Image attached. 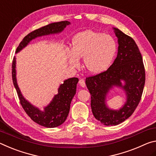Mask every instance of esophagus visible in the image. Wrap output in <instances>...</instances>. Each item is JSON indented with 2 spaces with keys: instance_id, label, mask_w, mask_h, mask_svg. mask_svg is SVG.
Returning <instances> with one entry per match:
<instances>
[{
  "instance_id": "obj_1",
  "label": "esophagus",
  "mask_w": 156,
  "mask_h": 156,
  "mask_svg": "<svg viewBox=\"0 0 156 156\" xmlns=\"http://www.w3.org/2000/svg\"><path fill=\"white\" fill-rule=\"evenodd\" d=\"M79 83H80V85L82 88H84L86 86L85 81H84V80H83V79H81V80H80V81H79Z\"/></svg>"
}]
</instances>
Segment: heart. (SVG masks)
I'll use <instances>...</instances> for the list:
<instances>
[{"mask_svg":"<svg viewBox=\"0 0 156 156\" xmlns=\"http://www.w3.org/2000/svg\"><path fill=\"white\" fill-rule=\"evenodd\" d=\"M73 50L68 52L71 65L78 68L79 58H83L86 68L92 73H103L111 65L117 44L111 36L93 30L78 33L73 37Z\"/></svg>","mask_w":156,"mask_h":156,"instance_id":"obj_1","label":"heart"}]
</instances>
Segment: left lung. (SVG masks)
I'll return each mask as SVG.
<instances>
[{
    "mask_svg": "<svg viewBox=\"0 0 156 156\" xmlns=\"http://www.w3.org/2000/svg\"><path fill=\"white\" fill-rule=\"evenodd\" d=\"M113 30L119 45L113 63L104 72L86 79L93 115L106 126L121 124L131 115L141 99L145 83L142 57L136 42L117 28ZM115 87L122 88L127 97L118 110L108 108L106 103L109 90Z\"/></svg>",
    "mask_w": 156,
    "mask_h": 156,
    "instance_id": "1",
    "label": "left lung"
}]
</instances>
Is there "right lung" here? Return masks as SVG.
Instances as JSON below:
<instances>
[{
    "mask_svg": "<svg viewBox=\"0 0 156 156\" xmlns=\"http://www.w3.org/2000/svg\"><path fill=\"white\" fill-rule=\"evenodd\" d=\"M70 22L65 20L57 23H52L30 32L23 38L18 46L16 53L19 52L29 44L31 41L36 38L50 34H56L61 33ZM16 57L12 62V80L16 88L18 96L21 106L28 116L33 121L41 126L47 128H55L62 124L66 121L70 111L71 101L76 93V84L79 79L76 77L70 78L63 81L58 88V93L54 96L52 100L44 107L43 111L32 105L23 96L18 86L16 70Z\"/></svg>",
    "mask_w": 156,
    "mask_h": 156,
    "instance_id": "right-lung-1",
    "label": "right lung"
}]
</instances>
